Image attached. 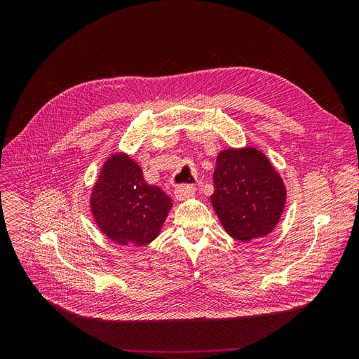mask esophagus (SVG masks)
I'll return each instance as SVG.
<instances>
[{"label": "esophagus", "instance_id": "1", "mask_svg": "<svg viewBox=\"0 0 359 359\" xmlns=\"http://www.w3.org/2000/svg\"><path fill=\"white\" fill-rule=\"evenodd\" d=\"M193 196H194V187H191V186H180L175 189V199L178 202L187 201Z\"/></svg>", "mask_w": 359, "mask_h": 359}]
</instances>
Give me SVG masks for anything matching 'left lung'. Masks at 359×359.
<instances>
[{"instance_id": "obj_1", "label": "left lung", "mask_w": 359, "mask_h": 359, "mask_svg": "<svg viewBox=\"0 0 359 359\" xmlns=\"http://www.w3.org/2000/svg\"><path fill=\"white\" fill-rule=\"evenodd\" d=\"M212 208L223 229L236 241L250 243L276 229L287 190L271 160L256 147L226 148L215 160Z\"/></svg>"}]
</instances>
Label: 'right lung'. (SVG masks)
<instances>
[{
	"instance_id": "obj_1",
	"label": "right lung",
	"mask_w": 359,
	"mask_h": 359,
	"mask_svg": "<svg viewBox=\"0 0 359 359\" xmlns=\"http://www.w3.org/2000/svg\"><path fill=\"white\" fill-rule=\"evenodd\" d=\"M172 199L144 180L139 163L123 151L103 161L91 189L90 208L99 231L119 245L145 247L160 235Z\"/></svg>"
}]
</instances>
